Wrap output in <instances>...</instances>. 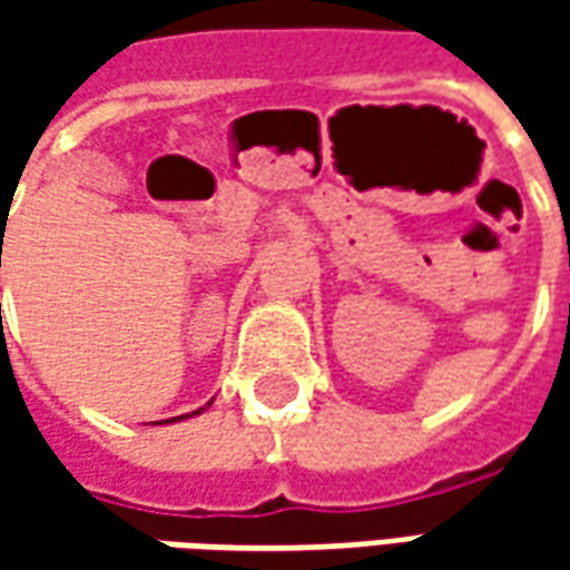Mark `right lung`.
Here are the masks:
<instances>
[{"label":"right lung","instance_id":"obj_1","mask_svg":"<svg viewBox=\"0 0 570 570\" xmlns=\"http://www.w3.org/2000/svg\"><path fill=\"white\" fill-rule=\"evenodd\" d=\"M0 268H2V249H0Z\"/></svg>","mask_w":570,"mask_h":570}]
</instances>
